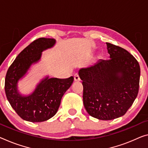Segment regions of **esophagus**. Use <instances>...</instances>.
I'll use <instances>...</instances> for the list:
<instances>
[{
	"label": "esophagus",
	"mask_w": 148,
	"mask_h": 148,
	"mask_svg": "<svg viewBox=\"0 0 148 148\" xmlns=\"http://www.w3.org/2000/svg\"><path fill=\"white\" fill-rule=\"evenodd\" d=\"M81 79H80V77H79V75L77 73L75 74L74 75V81H79Z\"/></svg>",
	"instance_id": "obj_1"
}]
</instances>
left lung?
Here are the masks:
<instances>
[{
    "instance_id": "left-lung-1",
    "label": "left lung",
    "mask_w": 148,
    "mask_h": 148,
    "mask_svg": "<svg viewBox=\"0 0 148 148\" xmlns=\"http://www.w3.org/2000/svg\"><path fill=\"white\" fill-rule=\"evenodd\" d=\"M109 60L81 68L83 104L91 116L110 120L125 114L137 97L140 67L134 57L119 46L106 43Z\"/></svg>"
}]
</instances>
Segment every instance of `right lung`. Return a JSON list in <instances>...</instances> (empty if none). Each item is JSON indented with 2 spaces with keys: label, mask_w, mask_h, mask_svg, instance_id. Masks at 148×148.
Masks as SVG:
<instances>
[{
  "label": "right lung",
  "mask_w": 148,
  "mask_h": 148,
  "mask_svg": "<svg viewBox=\"0 0 148 148\" xmlns=\"http://www.w3.org/2000/svg\"><path fill=\"white\" fill-rule=\"evenodd\" d=\"M53 38H41L24 49L8 68L5 78V92L9 103L22 119L32 122L46 121L53 116L60 107L61 98L71 87L73 77L50 78L49 75L37 84L33 92L23 95L18 82L28 74L32 65L39 62L42 52L55 45Z\"/></svg>",
  "instance_id": "1"
}]
</instances>
